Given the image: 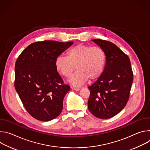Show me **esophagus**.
Instances as JSON below:
<instances>
[{
  "instance_id": "1",
  "label": "esophagus",
  "mask_w": 150,
  "mask_h": 150,
  "mask_svg": "<svg viewBox=\"0 0 150 150\" xmlns=\"http://www.w3.org/2000/svg\"><path fill=\"white\" fill-rule=\"evenodd\" d=\"M72 90H75V91H79L80 90V88H79V87H72Z\"/></svg>"
}]
</instances>
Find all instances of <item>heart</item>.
Segmentation results:
<instances>
[{
  "label": "heart",
  "instance_id": "1",
  "mask_svg": "<svg viewBox=\"0 0 150 150\" xmlns=\"http://www.w3.org/2000/svg\"><path fill=\"white\" fill-rule=\"evenodd\" d=\"M106 63V54L100 47L76 45L67 52V56L57 57L56 70L63 76L69 77L75 68L78 71L69 81L74 86L83 84L88 79L95 80L103 74Z\"/></svg>",
  "mask_w": 150,
  "mask_h": 150
}]
</instances>
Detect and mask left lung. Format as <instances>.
<instances>
[{
	"instance_id": "left-lung-1",
	"label": "left lung",
	"mask_w": 150,
	"mask_h": 150,
	"mask_svg": "<svg viewBox=\"0 0 150 150\" xmlns=\"http://www.w3.org/2000/svg\"><path fill=\"white\" fill-rule=\"evenodd\" d=\"M106 54V65L102 75L88 88L90 112L96 117L105 119L118 114L129 100L133 82L130 59L113 42L93 40Z\"/></svg>"
}]
</instances>
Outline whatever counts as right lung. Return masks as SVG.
Listing matches in <instances>:
<instances>
[{
    "mask_svg": "<svg viewBox=\"0 0 150 150\" xmlns=\"http://www.w3.org/2000/svg\"><path fill=\"white\" fill-rule=\"evenodd\" d=\"M73 41L45 40L29 45L18 56L15 66V88L27 112L47 122L57 117L63 101L71 90L55 67V60Z\"/></svg>",
    "mask_w": 150,
    "mask_h": 150,
    "instance_id": "obj_1",
    "label": "right lung"
}]
</instances>
